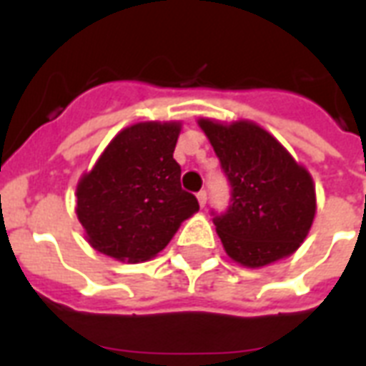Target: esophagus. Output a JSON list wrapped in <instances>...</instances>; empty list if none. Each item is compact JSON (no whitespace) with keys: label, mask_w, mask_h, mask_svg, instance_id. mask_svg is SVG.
I'll list each match as a JSON object with an SVG mask.
<instances>
[{"label":"esophagus","mask_w":366,"mask_h":366,"mask_svg":"<svg viewBox=\"0 0 366 366\" xmlns=\"http://www.w3.org/2000/svg\"><path fill=\"white\" fill-rule=\"evenodd\" d=\"M197 201H199L201 207L207 205V192H205V189H201L199 194H197Z\"/></svg>","instance_id":"esophagus-1"}]
</instances>
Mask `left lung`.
<instances>
[{
  "instance_id": "1",
  "label": "left lung",
  "mask_w": 366,
  "mask_h": 366,
  "mask_svg": "<svg viewBox=\"0 0 366 366\" xmlns=\"http://www.w3.org/2000/svg\"><path fill=\"white\" fill-rule=\"evenodd\" d=\"M232 186L228 209L212 212L232 260L262 267L290 256L315 217L312 174L262 127L199 119Z\"/></svg>"
}]
</instances>
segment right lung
<instances>
[{
  "label": "right lung",
  "mask_w": 366,
  "mask_h": 366,
  "mask_svg": "<svg viewBox=\"0 0 366 366\" xmlns=\"http://www.w3.org/2000/svg\"><path fill=\"white\" fill-rule=\"evenodd\" d=\"M180 123L127 127L77 184V218L89 244L122 262H144L165 249L180 224L199 211L180 186L172 154Z\"/></svg>",
  "instance_id": "obj_1"
}]
</instances>
